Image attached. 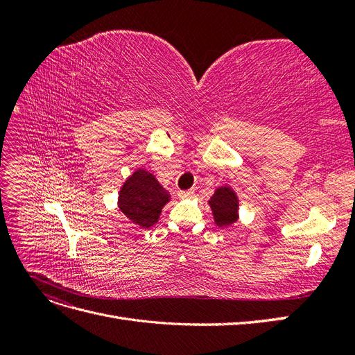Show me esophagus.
I'll return each instance as SVG.
<instances>
[{"label":"esophagus","mask_w":355,"mask_h":355,"mask_svg":"<svg viewBox=\"0 0 355 355\" xmlns=\"http://www.w3.org/2000/svg\"><path fill=\"white\" fill-rule=\"evenodd\" d=\"M179 198H191L192 196H194V189H187V191H179L178 192Z\"/></svg>","instance_id":"esophagus-1"}]
</instances>
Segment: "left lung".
<instances>
[{
	"mask_svg": "<svg viewBox=\"0 0 355 355\" xmlns=\"http://www.w3.org/2000/svg\"><path fill=\"white\" fill-rule=\"evenodd\" d=\"M218 227H228L239 218V200L231 188H219L209 201Z\"/></svg>",
	"mask_w": 355,
	"mask_h": 355,
	"instance_id": "1",
	"label": "left lung"
}]
</instances>
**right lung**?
Masks as SVG:
<instances>
[{
    "label": "right lung",
    "mask_w": 355,
    "mask_h": 355,
    "mask_svg": "<svg viewBox=\"0 0 355 355\" xmlns=\"http://www.w3.org/2000/svg\"><path fill=\"white\" fill-rule=\"evenodd\" d=\"M168 200V192L151 173L137 170L123 185L118 197V206L133 223L142 228H149L158 220L161 209Z\"/></svg>",
    "instance_id": "add662e5"
}]
</instances>
